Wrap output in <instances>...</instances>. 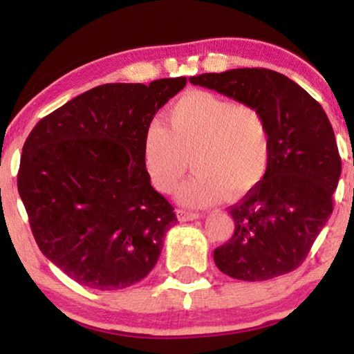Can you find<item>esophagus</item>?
Here are the masks:
<instances>
[{
  "mask_svg": "<svg viewBox=\"0 0 354 354\" xmlns=\"http://www.w3.org/2000/svg\"><path fill=\"white\" fill-rule=\"evenodd\" d=\"M177 217L180 222H187V221H195L200 217L198 212H192V211H185V209H177Z\"/></svg>",
  "mask_w": 354,
  "mask_h": 354,
  "instance_id": "34e87169",
  "label": "esophagus"
}]
</instances>
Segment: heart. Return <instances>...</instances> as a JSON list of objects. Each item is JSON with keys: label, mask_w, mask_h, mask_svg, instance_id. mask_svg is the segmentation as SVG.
I'll return each mask as SVG.
<instances>
[{"label": "heart", "mask_w": 354, "mask_h": 354, "mask_svg": "<svg viewBox=\"0 0 354 354\" xmlns=\"http://www.w3.org/2000/svg\"><path fill=\"white\" fill-rule=\"evenodd\" d=\"M143 137V161L154 188L171 193L188 169L177 198L187 206H209L227 193L239 198L258 185L270 161V130L264 114L206 90L180 96Z\"/></svg>", "instance_id": "b5f03b06"}]
</instances>
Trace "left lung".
<instances>
[{
	"label": "left lung",
	"instance_id": "8db88e82",
	"mask_svg": "<svg viewBox=\"0 0 354 354\" xmlns=\"http://www.w3.org/2000/svg\"><path fill=\"white\" fill-rule=\"evenodd\" d=\"M190 82L258 108L270 130L268 171L230 206L235 230L214 250L216 266L246 282L292 272L330 217L342 174L326 111L288 77L261 67L201 74Z\"/></svg>",
	"mask_w": 354,
	"mask_h": 354
}]
</instances>
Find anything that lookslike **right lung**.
Here are the masks:
<instances>
[{"label":"right lung","instance_id":"obj_1","mask_svg":"<svg viewBox=\"0 0 354 354\" xmlns=\"http://www.w3.org/2000/svg\"><path fill=\"white\" fill-rule=\"evenodd\" d=\"M185 77L106 84L38 122L22 148L17 190L38 248L85 287L118 290L151 272L177 222L151 187L143 137Z\"/></svg>","mask_w":354,"mask_h":354}]
</instances>
